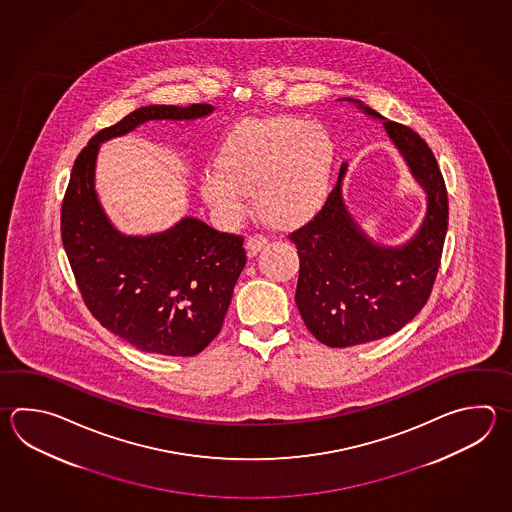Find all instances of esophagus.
<instances>
[{
	"mask_svg": "<svg viewBox=\"0 0 512 512\" xmlns=\"http://www.w3.org/2000/svg\"><path fill=\"white\" fill-rule=\"evenodd\" d=\"M266 244H268V237H266V235H251V237H248V240H246L248 255H250V257L257 255V251H261Z\"/></svg>",
	"mask_w": 512,
	"mask_h": 512,
	"instance_id": "esophagus-1",
	"label": "esophagus"
}]
</instances>
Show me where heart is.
I'll return each mask as SVG.
<instances>
[{
	"label": "heart",
	"instance_id": "obj_1",
	"mask_svg": "<svg viewBox=\"0 0 512 512\" xmlns=\"http://www.w3.org/2000/svg\"><path fill=\"white\" fill-rule=\"evenodd\" d=\"M335 147L315 122L297 116L244 120L222 140L215 171L200 178V193L224 224H237L253 191L262 217L275 226L301 224L323 204Z\"/></svg>",
	"mask_w": 512,
	"mask_h": 512
}]
</instances>
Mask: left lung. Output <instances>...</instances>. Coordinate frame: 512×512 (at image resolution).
<instances>
[{
  "label": "left lung",
  "mask_w": 512,
  "mask_h": 512,
  "mask_svg": "<svg viewBox=\"0 0 512 512\" xmlns=\"http://www.w3.org/2000/svg\"><path fill=\"white\" fill-rule=\"evenodd\" d=\"M346 100L366 115L385 120L354 98ZM383 124L427 191V215L414 239L399 248H385L366 237L341 197L346 164L323 208L290 233L299 253L295 303L313 337L332 348L396 334L427 304L441 264L449 199L436 157L414 129L392 120Z\"/></svg>",
  "instance_id": "1"
}]
</instances>
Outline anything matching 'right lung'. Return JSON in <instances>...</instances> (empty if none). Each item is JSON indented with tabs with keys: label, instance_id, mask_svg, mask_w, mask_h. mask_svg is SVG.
Here are the masks:
<instances>
[{
	"label": "right lung",
	"instance_id": "1",
	"mask_svg": "<svg viewBox=\"0 0 512 512\" xmlns=\"http://www.w3.org/2000/svg\"><path fill=\"white\" fill-rule=\"evenodd\" d=\"M213 105H147L89 140L62 202V242L94 319L149 354L191 357L219 335L246 264L244 239L193 217L149 237L113 228L94 191L100 142L149 120H195Z\"/></svg>",
	"mask_w": 512,
	"mask_h": 512
}]
</instances>
